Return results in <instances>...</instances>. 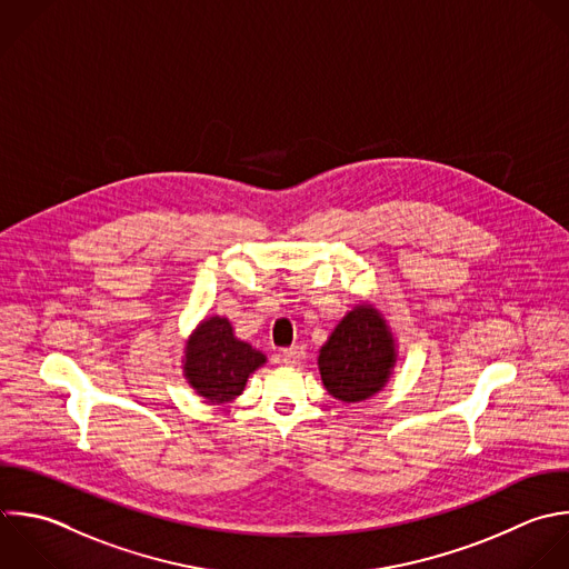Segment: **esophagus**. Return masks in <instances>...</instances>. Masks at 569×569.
<instances>
[{
	"mask_svg": "<svg viewBox=\"0 0 569 569\" xmlns=\"http://www.w3.org/2000/svg\"><path fill=\"white\" fill-rule=\"evenodd\" d=\"M302 356H305L302 347H289V349L280 351V358L284 365H298L302 360Z\"/></svg>",
	"mask_w": 569,
	"mask_h": 569,
	"instance_id": "1",
	"label": "esophagus"
}]
</instances>
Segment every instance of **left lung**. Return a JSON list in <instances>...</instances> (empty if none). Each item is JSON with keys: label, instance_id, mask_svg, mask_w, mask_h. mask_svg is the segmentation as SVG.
<instances>
[{"label": "left lung", "instance_id": "8db88e82", "mask_svg": "<svg viewBox=\"0 0 569 569\" xmlns=\"http://www.w3.org/2000/svg\"><path fill=\"white\" fill-rule=\"evenodd\" d=\"M393 362V338L385 318L371 305L349 311L318 356L325 389L342 402H360L378 393Z\"/></svg>", "mask_w": 569, "mask_h": 569}]
</instances>
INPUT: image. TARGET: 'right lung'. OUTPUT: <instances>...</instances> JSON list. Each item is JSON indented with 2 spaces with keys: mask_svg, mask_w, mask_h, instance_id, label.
<instances>
[{
  "mask_svg": "<svg viewBox=\"0 0 569 569\" xmlns=\"http://www.w3.org/2000/svg\"><path fill=\"white\" fill-rule=\"evenodd\" d=\"M262 351L233 336L227 318H207L187 342L184 376L209 402H229L242 393L247 378L264 365Z\"/></svg>",
  "mask_w": 569,
  "mask_h": 569,
  "instance_id": "right-lung-1",
  "label": "right lung"
}]
</instances>
